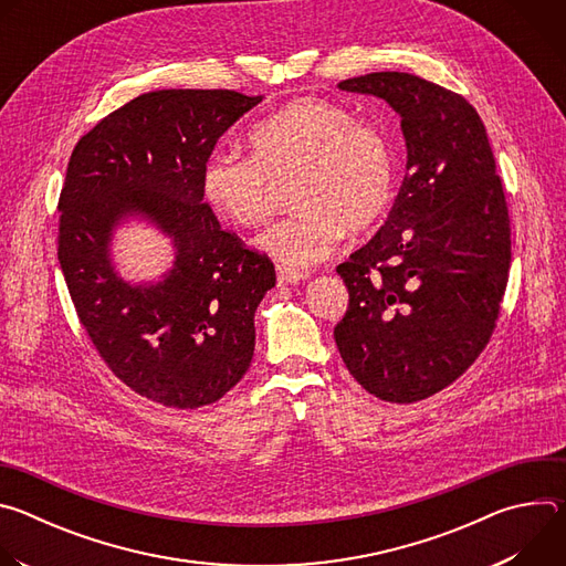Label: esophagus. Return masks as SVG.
Masks as SVG:
<instances>
[{
	"mask_svg": "<svg viewBox=\"0 0 566 566\" xmlns=\"http://www.w3.org/2000/svg\"><path fill=\"white\" fill-rule=\"evenodd\" d=\"M300 280H304V273L277 264V282H280V284H295V282H300Z\"/></svg>",
	"mask_w": 566,
	"mask_h": 566,
	"instance_id": "obj_1",
	"label": "esophagus"
}]
</instances>
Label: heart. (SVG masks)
Listing matches in <instances>:
<instances>
[{"instance_id":"1","label":"heart","mask_w":566,"mask_h":566,"mask_svg":"<svg viewBox=\"0 0 566 566\" xmlns=\"http://www.w3.org/2000/svg\"><path fill=\"white\" fill-rule=\"evenodd\" d=\"M253 156L214 149L201 170L210 208L234 226L264 223L275 186L291 184V217L275 223L260 247L291 269L329 258L343 230L376 223L394 197L396 168L387 136L334 103L302 98L260 120Z\"/></svg>"}]
</instances>
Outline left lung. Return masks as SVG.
<instances>
[{
  "label": "left lung",
  "instance_id": "8db88e82",
  "mask_svg": "<svg viewBox=\"0 0 566 566\" xmlns=\"http://www.w3.org/2000/svg\"><path fill=\"white\" fill-rule=\"evenodd\" d=\"M338 87L400 116L408 172L387 221L336 269L349 306L334 338L369 394L415 402L457 380L493 336L511 269L506 197L463 96L400 71Z\"/></svg>",
  "mask_w": 566,
  "mask_h": 566
}]
</instances>
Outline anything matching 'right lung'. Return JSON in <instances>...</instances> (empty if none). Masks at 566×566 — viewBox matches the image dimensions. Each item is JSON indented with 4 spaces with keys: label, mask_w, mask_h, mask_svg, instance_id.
<instances>
[{
    "label": "right lung",
    "mask_w": 566,
    "mask_h": 566,
    "mask_svg": "<svg viewBox=\"0 0 566 566\" xmlns=\"http://www.w3.org/2000/svg\"><path fill=\"white\" fill-rule=\"evenodd\" d=\"M258 103L230 90L149 92L105 116L69 158L57 260L75 313L107 367L166 408L210 406L253 360L275 266L221 230L201 170ZM132 216L174 239V269L158 283L129 285L111 262L113 230Z\"/></svg>",
    "instance_id": "right-lung-1"
}]
</instances>
